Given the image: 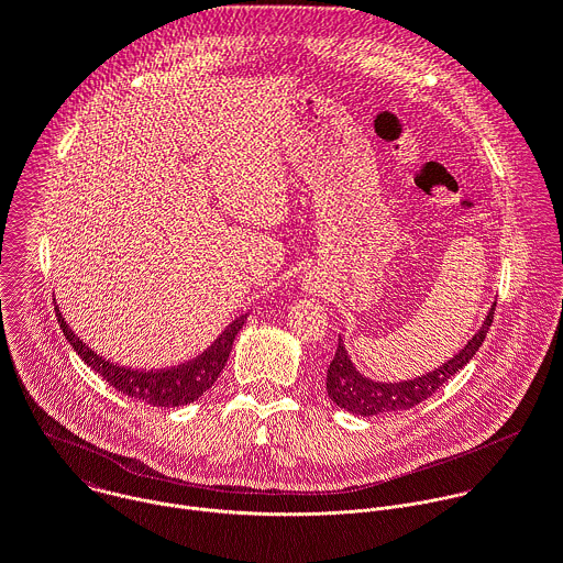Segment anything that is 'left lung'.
I'll list each match as a JSON object with an SVG mask.
<instances>
[{
    "mask_svg": "<svg viewBox=\"0 0 563 563\" xmlns=\"http://www.w3.org/2000/svg\"><path fill=\"white\" fill-rule=\"evenodd\" d=\"M497 302L490 307L484 325L467 341L463 350H459L448 363L441 367H434L432 372L410 378V380H398V383H383L372 380L369 376H363L352 358L347 356V350L343 345V339L339 336L336 354L328 367V394L334 400V406L347 410L350 415L358 417H378V415H391V412H404L430 398L439 387L448 383L463 365L470 363V358L484 345L486 334L493 325Z\"/></svg>",
    "mask_w": 563,
    "mask_h": 563,
    "instance_id": "1",
    "label": "left lung"
}]
</instances>
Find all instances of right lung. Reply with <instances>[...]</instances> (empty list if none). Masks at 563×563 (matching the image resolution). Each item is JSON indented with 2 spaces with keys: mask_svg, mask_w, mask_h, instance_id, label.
Instances as JSON below:
<instances>
[{
  "mask_svg": "<svg viewBox=\"0 0 563 563\" xmlns=\"http://www.w3.org/2000/svg\"><path fill=\"white\" fill-rule=\"evenodd\" d=\"M57 323L75 350V354L82 358L91 369H96L109 385H113L118 391L144 400V404L153 408H180L187 404H194L198 396H202L220 376L233 339L245 325L247 313L231 320L229 328L213 341L211 347H207L200 356L194 361H187L183 365H174L169 369H131L118 363H111L102 358L98 352H93L82 339H79L59 313V307L55 305Z\"/></svg>",
  "mask_w": 563,
  "mask_h": 563,
  "instance_id": "add662e5",
  "label": "right lung"
}]
</instances>
